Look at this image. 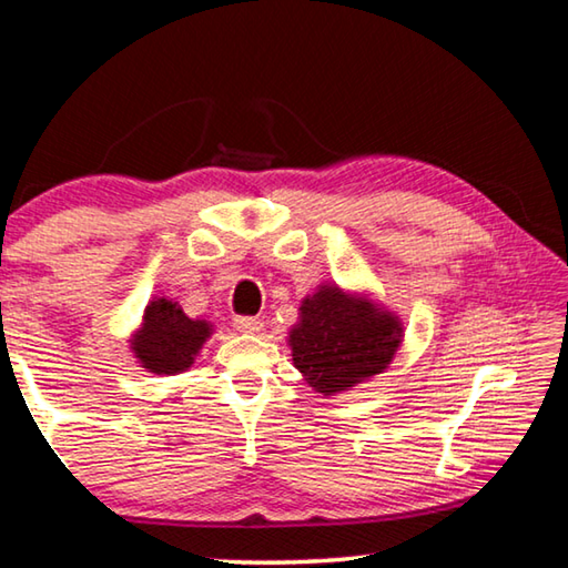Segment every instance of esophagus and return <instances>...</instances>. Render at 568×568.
Returning <instances> with one entry per match:
<instances>
[{
    "label": "esophagus",
    "mask_w": 568,
    "mask_h": 568,
    "mask_svg": "<svg viewBox=\"0 0 568 568\" xmlns=\"http://www.w3.org/2000/svg\"><path fill=\"white\" fill-rule=\"evenodd\" d=\"M233 325H235V331H240V333H257V331H263V321L255 318V315H237V318L233 321Z\"/></svg>",
    "instance_id": "esophagus-1"
}]
</instances>
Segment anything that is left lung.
I'll return each mask as SVG.
<instances>
[{"mask_svg": "<svg viewBox=\"0 0 568 568\" xmlns=\"http://www.w3.org/2000/svg\"><path fill=\"white\" fill-rule=\"evenodd\" d=\"M400 333L396 315L323 285L305 297L301 323L291 331L293 363L315 390L333 396L386 368Z\"/></svg>", "mask_w": 568, "mask_h": 568, "instance_id": "obj_1", "label": "left lung"}]
</instances>
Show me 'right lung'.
Listing matches in <instances>:
<instances>
[{
  "mask_svg": "<svg viewBox=\"0 0 568 568\" xmlns=\"http://www.w3.org/2000/svg\"><path fill=\"white\" fill-rule=\"evenodd\" d=\"M210 331H213L210 323L192 321L178 303L158 297L148 305L145 323L134 335L132 351L140 358L142 368L172 376V373L190 368Z\"/></svg>",
  "mask_w": 568,
  "mask_h": 568,
  "instance_id": "right-lung-1",
  "label": "right lung"
}]
</instances>
